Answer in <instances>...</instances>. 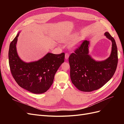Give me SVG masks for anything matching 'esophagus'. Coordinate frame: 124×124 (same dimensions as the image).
Segmentation results:
<instances>
[{
	"label": "esophagus",
	"mask_w": 124,
	"mask_h": 124,
	"mask_svg": "<svg viewBox=\"0 0 124 124\" xmlns=\"http://www.w3.org/2000/svg\"><path fill=\"white\" fill-rule=\"evenodd\" d=\"M65 59H67L69 57V55L68 53H65Z\"/></svg>",
	"instance_id": "34e87169"
}]
</instances>
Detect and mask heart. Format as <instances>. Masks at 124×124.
Instances as JSON below:
<instances>
[{
	"label": "heart",
	"mask_w": 124,
	"mask_h": 124,
	"mask_svg": "<svg viewBox=\"0 0 124 124\" xmlns=\"http://www.w3.org/2000/svg\"><path fill=\"white\" fill-rule=\"evenodd\" d=\"M61 41L66 43H69L71 48H75L78 47L80 45L81 38L80 37H77L76 33H72V34L62 37L61 38Z\"/></svg>",
	"instance_id": "obj_1"
}]
</instances>
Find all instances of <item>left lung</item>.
Masks as SVG:
<instances>
[{"mask_svg":"<svg viewBox=\"0 0 124 124\" xmlns=\"http://www.w3.org/2000/svg\"><path fill=\"white\" fill-rule=\"evenodd\" d=\"M104 36L111 41L109 57L104 61H96L89 54L90 41L85 40L69 57L70 78L73 85L82 92L97 90L113 76L118 62L117 48L114 39L108 32Z\"/></svg>","mask_w":124,"mask_h":124,"instance_id":"obj_1","label":"left lung"}]
</instances>
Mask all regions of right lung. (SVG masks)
I'll list each match as a JSON object with an SVG mask.
<instances>
[{
	"instance_id": "right-lung-1",
	"label": "right lung",
	"mask_w": 124,
	"mask_h": 124,
	"mask_svg": "<svg viewBox=\"0 0 124 124\" xmlns=\"http://www.w3.org/2000/svg\"><path fill=\"white\" fill-rule=\"evenodd\" d=\"M11 42L9 62L11 73L18 85L33 93L46 92L53 84L54 76L65 61V53H47L36 61L27 62L17 54L16 44L20 32Z\"/></svg>"
}]
</instances>
